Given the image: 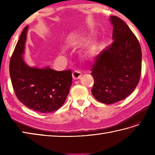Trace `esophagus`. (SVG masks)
I'll use <instances>...</instances> for the list:
<instances>
[{
    "label": "esophagus",
    "instance_id": "esophagus-1",
    "mask_svg": "<svg viewBox=\"0 0 155 155\" xmlns=\"http://www.w3.org/2000/svg\"><path fill=\"white\" fill-rule=\"evenodd\" d=\"M82 77V73L80 71H74L73 72H72V78L73 79L76 80V79H78Z\"/></svg>",
    "mask_w": 155,
    "mask_h": 155
}]
</instances>
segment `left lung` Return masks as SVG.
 I'll return each instance as SVG.
<instances>
[{"instance_id":"8db88e82","label":"left lung","mask_w":155,"mask_h":155,"mask_svg":"<svg viewBox=\"0 0 155 155\" xmlns=\"http://www.w3.org/2000/svg\"><path fill=\"white\" fill-rule=\"evenodd\" d=\"M110 20L113 42L95 58L91 73L94 81L92 94L104 104L129 96L139 83L142 67V52L135 35L120 18L110 16Z\"/></svg>"}]
</instances>
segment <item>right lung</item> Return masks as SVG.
<instances>
[{
  "instance_id": "obj_1",
  "label": "right lung",
  "mask_w": 155,
  "mask_h": 155,
  "mask_svg": "<svg viewBox=\"0 0 155 155\" xmlns=\"http://www.w3.org/2000/svg\"><path fill=\"white\" fill-rule=\"evenodd\" d=\"M28 26L22 31L10 61L12 87L20 102L38 113H49L64 104L72 84L71 70L31 67L22 58Z\"/></svg>"
}]
</instances>
